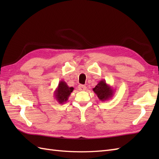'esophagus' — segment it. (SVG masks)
Wrapping results in <instances>:
<instances>
[{
  "label": "esophagus",
  "mask_w": 159,
  "mask_h": 159,
  "mask_svg": "<svg viewBox=\"0 0 159 159\" xmlns=\"http://www.w3.org/2000/svg\"><path fill=\"white\" fill-rule=\"evenodd\" d=\"M87 89V87L85 85H79V89L80 91H85Z\"/></svg>",
  "instance_id": "1"
}]
</instances>
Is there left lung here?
Wrapping results in <instances>:
<instances>
[{
	"label": "left lung",
	"instance_id": "1",
	"mask_svg": "<svg viewBox=\"0 0 159 159\" xmlns=\"http://www.w3.org/2000/svg\"><path fill=\"white\" fill-rule=\"evenodd\" d=\"M93 91L101 101L109 100L113 96L115 93V89L108 85L104 80H100L93 89Z\"/></svg>",
	"mask_w": 159,
	"mask_h": 159
}]
</instances>
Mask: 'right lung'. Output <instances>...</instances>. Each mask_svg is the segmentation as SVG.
<instances>
[{
    "instance_id": "right-lung-1",
    "label": "right lung",
    "mask_w": 159,
    "mask_h": 159,
    "mask_svg": "<svg viewBox=\"0 0 159 159\" xmlns=\"http://www.w3.org/2000/svg\"><path fill=\"white\" fill-rule=\"evenodd\" d=\"M73 90L74 87H69L64 80H61L55 92H54L56 100L59 104L66 102Z\"/></svg>"
}]
</instances>
